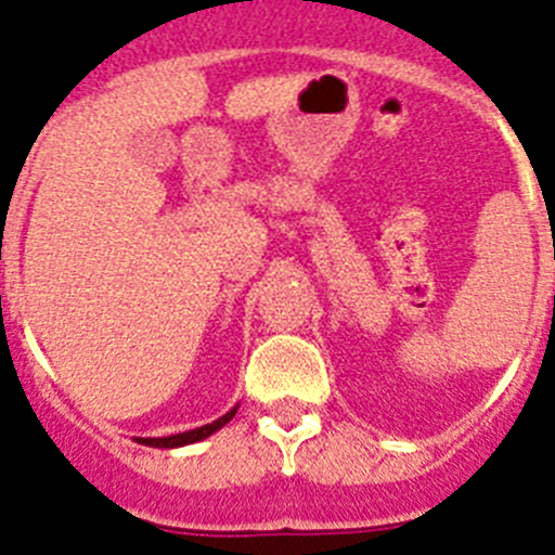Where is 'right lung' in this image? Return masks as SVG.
<instances>
[{
	"instance_id": "add662e5",
	"label": "right lung",
	"mask_w": 555,
	"mask_h": 555,
	"mask_svg": "<svg viewBox=\"0 0 555 555\" xmlns=\"http://www.w3.org/2000/svg\"><path fill=\"white\" fill-rule=\"evenodd\" d=\"M235 411H238V405H235V409H230L224 416H219V420H214V423L203 425V428L185 430V434H175V436H150V439H139V436H135V442L146 444V448H183V444L203 442V439H208L210 434H217L219 428H224V425H228L230 420L235 416Z\"/></svg>"
}]
</instances>
